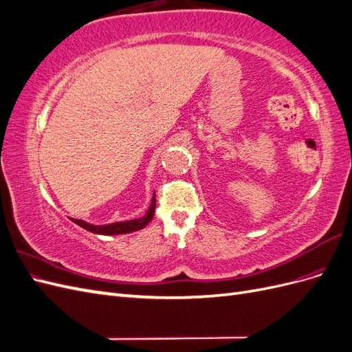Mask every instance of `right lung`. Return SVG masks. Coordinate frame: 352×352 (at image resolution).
Listing matches in <instances>:
<instances>
[{
  "label": "right lung",
  "instance_id": "obj_1",
  "mask_svg": "<svg viewBox=\"0 0 352 352\" xmlns=\"http://www.w3.org/2000/svg\"><path fill=\"white\" fill-rule=\"evenodd\" d=\"M154 210H155V194L153 197L150 208H148V211L140 219L110 223V225H102V226L91 225V223H87L83 220H78V219H72V220L76 223V225H79L80 228L87 229L92 233H98V235H122V233H131V232H135V230H140V229L145 228L148 223L153 220Z\"/></svg>",
  "mask_w": 352,
  "mask_h": 352
}]
</instances>
